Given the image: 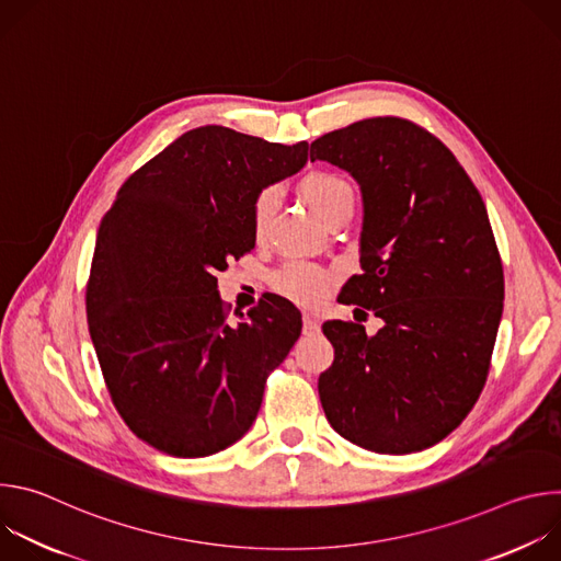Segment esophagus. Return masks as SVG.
Returning a JSON list of instances; mask_svg holds the SVG:
<instances>
[{"mask_svg":"<svg viewBox=\"0 0 561 561\" xmlns=\"http://www.w3.org/2000/svg\"><path fill=\"white\" fill-rule=\"evenodd\" d=\"M304 333L306 335L319 333V319L312 312H304Z\"/></svg>","mask_w":561,"mask_h":561,"instance_id":"34e87169","label":"esophagus"}]
</instances>
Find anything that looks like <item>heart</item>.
I'll use <instances>...</instances> for the list:
<instances>
[{
    "mask_svg": "<svg viewBox=\"0 0 561 561\" xmlns=\"http://www.w3.org/2000/svg\"><path fill=\"white\" fill-rule=\"evenodd\" d=\"M299 191L306 204L310 206V210L324 224L340 213H346V210L353 213V204H355L353 186L337 173H327V171L310 173L301 180ZM277 202H279V193L275 186H268L257 193L251 206V221H253L255 234H262L268 228L277 210ZM329 282L331 279L327 271L304 262L286 264L273 275V286L277 293L306 306L324 299L329 290Z\"/></svg>",
    "mask_w": 561,
    "mask_h": 561,
    "instance_id": "b5f03b06",
    "label": "heart"
}]
</instances>
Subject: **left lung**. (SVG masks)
<instances>
[{
	"label": "left lung",
	"instance_id": "left-lung-1",
	"mask_svg": "<svg viewBox=\"0 0 561 561\" xmlns=\"http://www.w3.org/2000/svg\"><path fill=\"white\" fill-rule=\"evenodd\" d=\"M362 191V275L344 301L375 310V335L327 322L335 348L317 388L331 426L386 455L424 450L474 407L504 308V271L482 195L455 154L402 117H370L310 144V162Z\"/></svg>",
	"mask_w": 561,
	"mask_h": 561
}]
</instances>
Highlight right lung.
Instances as JSON below:
<instances>
[{"instance_id":"obj_1","label":"right lung","mask_w":561,"mask_h":561,"mask_svg":"<svg viewBox=\"0 0 561 561\" xmlns=\"http://www.w3.org/2000/svg\"><path fill=\"white\" fill-rule=\"evenodd\" d=\"M306 162V141L199 126L117 191L98 230L87 314L113 404L148 446L208 457L253 426L301 314L268 295L228 324L215 273L255 247L257 193Z\"/></svg>"}]
</instances>
